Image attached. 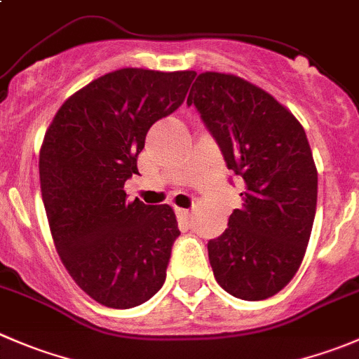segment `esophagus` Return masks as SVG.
<instances>
[{"instance_id":"esophagus-1","label":"esophagus","mask_w":359,"mask_h":359,"mask_svg":"<svg viewBox=\"0 0 359 359\" xmlns=\"http://www.w3.org/2000/svg\"><path fill=\"white\" fill-rule=\"evenodd\" d=\"M175 214L180 221L186 222V224H191V219H193V215H191L189 210H186V208H175Z\"/></svg>"}]
</instances>
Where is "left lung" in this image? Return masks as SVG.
<instances>
[{
	"label": "left lung",
	"instance_id": "obj_1",
	"mask_svg": "<svg viewBox=\"0 0 359 359\" xmlns=\"http://www.w3.org/2000/svg\"><path fill=\"white\" fill-rule=\"evenodd\" d=\"M187 105L243 182L242 208L207 243L215 280L240 300L273 297L297 273L316 217L318 170L305 130L273 96L226 73L198 75Z\"/></svg>",
	"mask_w": 359,
	"mask_h": 359
}]
</instances>
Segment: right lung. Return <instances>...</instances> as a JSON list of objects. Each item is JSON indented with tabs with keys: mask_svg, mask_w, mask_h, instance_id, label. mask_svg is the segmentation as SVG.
Masks as SVG:
<instances>
[{
	"mask_svg": "<svg viewBox=\"0 0 359 359\" xmlns=\"http://www.w3.org/2000/svg\"><path fill=\"white\" fill-rule=\"evenodd\" d=\"M194 72L123 68L66 100L45 133L40 186L66 270L93 300L131 309L166 279L177 219L168 205L128 201L124 182L154 123L186 100Z\"/></svg>",
	"mask_w": 359,
	"mask_h": 359,
	"instance_id": "add662e5",
	"label": "right lung"
}]
</instances>
